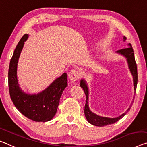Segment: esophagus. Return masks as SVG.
Instances as JSON below:
<instances>
[{"instance_id": "34e87169", "label": "esophagus", "mask_w": 147, "mask_h": 147, "mask_svg": "<svg viewBox=\"0 0 147 147\" xmlns=\"http://www.w3.org/2000/svg\"><path fill=\"white\" fill-rule=\"evenodd\" d=\"M68 77L69 80L71 81H76L80 78V74H79L78 70H76V69H73L69 72V74H68Z\"/></svg>"}]
</instances>
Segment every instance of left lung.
Here are the masks:
<instances>
[{
    "label": "left lung",
    "mask_w": 147,
    "mask_h": 147,
    "mask_svg": "<svg viewBox=\"0 0 147 147\" xmlns=\"http://www.w3.org/2000/svg\"><path fill=\"white\" fill-rule=\"evenodd\" d=\"M126 40V37H123V41ZM129 47L125 49H120L116 51L117 53L119 54V55L123 56L127 60L129 69L131 73L133 76V80H134V90L135 92H136L137 89V64L135 62V56L134 53V49L132 48L131 45L130 43L128 44ZM80 86L81 88H83V91L86 96V102H85V110L84 113L85 115V118H86L87 120L89 121L90 123L92 125H94L95 126H98V127H102V126L110 125V124H113L118 121L119 119L122 118L123 117L125 116L129 110H130L131 107L128 108L125 113H123L120 116L117 117V118H107V117H102L98 116L93 112H92L89 109V89H88L87 84L85 80H81L80 81Z\"/></svg>",
    "instance_id": "left-lung-1"
}]
</instances>
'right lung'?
<instances>
[{"instance_id":"1","label":"right lung","mask_w":147,"mask_h":147,"mask_svg":"<svg viewBox=\"0 0 147 147\" xmlns=\"http://www.w3.org/2000/svg\"><path fill=\"white\" fill-rule=\"evenodd\" d=\"M28 38V34L22 37L11 58L8 69L9 92L13 104L24 116L33 121L46 122L55 116L60 96L67 85V75L64 73L38 94H27L22 91L18 81L17 67L24 42Z\"/></svg>"}]
</instances>
